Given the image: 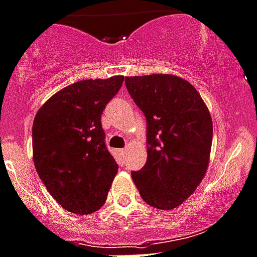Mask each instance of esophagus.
Returning a JSON list of instances; mask_svg holds the SVG:
<instances>
[{
  "instance_id": "34e87169",
  "label": "esophagus",
  "mask_w": 257,
  "mask_h": 257,
  "mask_svg": "<svg viewBox=\"0 0 257 257\" xmlns=\"http://www.w3.org/2000/svg\"><path fill=\"white\" fill-rule=\"evenodd\" d=\"M118 154H119V156H124L126 155V149H119Z\"/></svg>"
}]
</instances>
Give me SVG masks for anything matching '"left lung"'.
Segmentation results:
<instances>
[{
  "instance_id": "1",
  "label": "left lung",
  "mask_w": 257,
  "mask_h": 257,
  "mask_svg": "<svg viewBox=\"0 0 257 257\" xmlns=\"http://www.w3.org/2000/svg\"><path fill=\"white\" fill-rule=\"evenodd\" d=\"M148 123V160L134 183L154 208L173 209L194 193L208 169L213 124L200 94L173 74L124 78Z\"/></svg>"
}]
</instances>
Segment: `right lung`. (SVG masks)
Here are the masks:
<instances>
[{
	"label": "right lung",
	"mask_w": 257,
	"mask_h": 257,
	"mask_svg": "<svg viewBox=\"0 0 257 257\" xmlns=\"http://www.w3.org/2000/svg\"><path fill=\"white\" fill-rule=\"evenodd\" d=\"M122 82L116 75L73 83L50 97L34 118L36 172L51 197L72 213L85 216L101 208L117 174L101 116Z\"/></svg>",
	"instance_id": "add662e5"
}]
</instances>
